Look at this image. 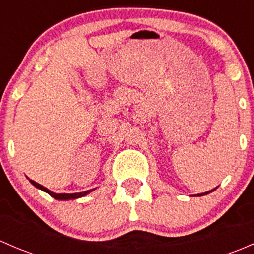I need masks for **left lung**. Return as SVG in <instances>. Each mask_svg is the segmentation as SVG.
<instances>
[{
	"instance_id": "1",
	"label": "left lung",
	"mask_w": 254,
	"mask_h": 254,
	"mask_svg": "<svg viewBox=\"0 0 254 254\" xmlns=\"http://www.w3.org/2000/svg\"><path fill=\"white\" fill-rule=\"evenodd\" d=\"M215 189H216V188H215ZM215 189H212V190H210V191H214ZM210 191H206V193H203V194H199V195H205V194H209Z\"/></svg>"
}]
</instances>
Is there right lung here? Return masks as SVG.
<instances>
[{
	"instance_id": "right-lung-1",
	"label": "right lung",
	"mask_w": 254,
	"mask_h": 254,
	"mask_svg": "<svg viewBox=\"0 0 254 254\" xmlns=\"http://www.w3.org/2000/svg\"><path fill=\"white\" fill-rule=\"evenodd\" d=\"M30 182H32L33 186H35V187H37V188L42 189V190L47 191V193H48V194H50V195L53 196V198H55V199H60V200H66V199H76V198H81V196L86 195V194H88L89 191L93 190V189H89V190L81 191V193H73V194H66V193H63V194H56V193H53V191L49 190V189H48V188H45V187H43L42 184H39V183H37V182L32 181V179H30Z\"/></svg>"
}]
</instances>
